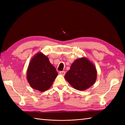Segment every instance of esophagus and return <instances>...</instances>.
I'll use <instances>...</instances> for the list:
<instances>
[{"label":"esophagus","mask_w":125,"mask_h":125,"mask_svg":"<svg viewBox=\"0 0 125 125\" xmlns=\"http://www.w3.org/2000/svg\"><path fill=\"white\" fill-rule=\"evenodd\" d=\"M59 73H60V74H61V75H62L63 76H64L65 74V72L64 71H60Z\"/></svg>","instance_id":"esophagus-1"}]
</instances>
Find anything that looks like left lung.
Here are the masks:
<instances>
[{"label": "left lung", "mask_w": 125, "mask_h": 125, "mask_svg": "<svg viewBox=\"0 0 125 125\" xmlns=\"http://www.w3.org/2000/svg\"><path fill=\"white\" fill-rule=\"evenodd\" d=\"M95 66L86 57L76 60L64 78L73 88L83 91L91 87L97 78Z\"/></svg>", "instance_id": "obj_1"}]
</instances>
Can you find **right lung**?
<instances>
[{"label":"right lung","mask_w":125,"mask_h":125,"mask_svg":"<svg viewBox=\"0 0 125 125\" xmlns=\"http://www.w3.org/2000/svg\"><path fill=\"white\" fill-rule=\"evenodd\" d=\"M58 75L48 58L38 52L31 58L27 71V79L33 89L41 92L48 90Z\"/></svg>","instance_id":"add662e5"}]
</instances>
